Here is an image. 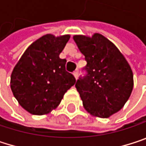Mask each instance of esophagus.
<instances>
[{
  "label": "esophagus",
  "mask_w": 146,
  "mask_h": 146,
  "mask_svg": "<svg viewBox=\"0 0 146 146\" xmlns=\"http://www.w3.org/2000/svg\"><path fill=\"white\" fill-rule=\"evenodd\" d=\"M78 74H79L78 71H74V76L75 77V79H76V80L78 79V75H79Z\"/></svg>",
  "instance_id": "esophagus-1"
}]
</instances>
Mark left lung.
<instances>
[{
  "label": "left lung",
  "mask_w": 146,
  "mask_h": 146,
  "mask_svg": "<svg viewBox=\"0 0 146 146\" xmlns=\"http://www.w3.org/2000/svg\"><path fill=\"white\" fill-rule=\"evenodd\" d=\"M78 48L87 62L75 87L84 108L92 115L107 118L122 109L133 88L132 69L116 46L101 34L75 35Z\"/></svg>",
  "instance_id": "left-lung-1"
}]
</instances>
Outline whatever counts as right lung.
Returning <instances> with one entry per match:
<instances>
[{
	"mask_svg": "<svg viewBox=\"0 0 146 146\" xmlns=\"http://www.w3.org/2000/svg\"><path fill=\"white\" fill-rule=\"evenodd\" d=\"M69 35L47 34L31 43L25 51L11 75V90L23 109L42 115L55 109L64 94L76 82L66 71V59L60 54Z\"/></svg>",
	"mask_w": 146,
	"mask_h": 146,
	"instance_id": "add662e5",
	"label": "right lung"
}]
</instances>
